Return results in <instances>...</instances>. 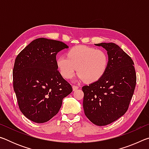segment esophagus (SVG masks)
I'll return each instance as SVG.
<instances>
[{
    "label": "esophagus",
    "mask_w": 149,
    "mask_h": 149,
    "mask_svg": "<svg viewBox=\"0 0 149 149\" xmlns=\"http://www.w3.org/2000/svg\"><path fill=\"white\" fill-rule=\"evenodd\" d=\"M77 89H79V86H77V85H73V90L75 91Z\"/></svg>",
    "instance_id": "esophagus-1"
}]
</instances>
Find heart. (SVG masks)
I'll return each mask as SVG.
<instances>
[{"mask_svg": "<svg viewBox=\"0 0 149 149\" xmlns=\"http://www.w3.org/2000/svg\"><path fill=\"white\" fill-rule=\"evenodd\" d=\"M66 55L56 60L58 68L65 79L74 76L77 67L79 79L90 84L100 79L107 69L108 56L102 50L76 46L69 50Z\"/></svg>", "mask_w": 149, "mask_h": 149, "instance_id": "heart-1", "label": "heart"}]
</instances>
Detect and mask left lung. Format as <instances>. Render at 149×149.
I'll return each instance as SVG.
<instances>
[{"label": "left lung", "instance_id": "obj_1", "mask_svg": "<svg viewBox=\"0 0 149 149\" xmlns=\"http://www.w3.org/2000/svg\"><path fill=\"white\" fill-rule=\"evenodd\" d=\"M107 50L108 65L97 81L82 87L85 114L94 124L103 126L125 114L136 85L134 63L131 57L113 42L95 44Z\"/></svg>", "mask_w": 149, "mask_h": 149}]
</instances>
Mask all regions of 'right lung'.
I'll use <instances>...</instances> for the list:
<instances>
[{"label": "right lung", "mask_w": 149, "mask_h": 149, "mask_svg": "<svg viewBox=\"0 0 149 149\" xmlns=\"http://www.w3.org/2000/svg\"><path fill=\"white\" fill-rule=\"evenodd\" d=\"M68 47L63 42L45 38L33 41L15 60L13 86L17 103L25 116L45 123L58 114L62 99L72 87L60 74L57 53Z\"/></svg>", "instance_id": "1"}]
</instances>
